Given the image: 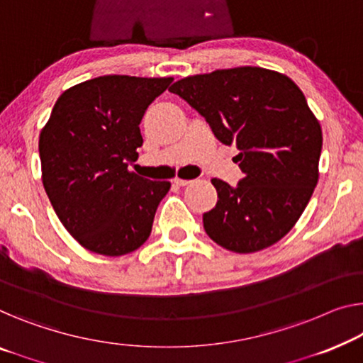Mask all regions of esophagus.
I'll use <instances>...</instances> for the list:
<instances>
[{"instance_id":"1","label":"esophagus","mask_w":363,"mask_h":363,"mask_svg":"<svg viewBox=\"0 0 363 363\" xmlns=\"http://www.w3.org/2000/svg\"><path fill=\"white\" fill-rule=\"evenodd\" d=\"M192 181H189V179H181V177H176L174 179V184L176 186H181V187H184V186H187V184H191Z\"/></svg>"}]
</instances>
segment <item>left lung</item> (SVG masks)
Masks as SVG:
<instances>
[{"label":"left lung","mask_w":363,"mask_h":363,"mask_svg":"<svg viewBox=\"0 0 363 363\" xmlns=\"http://www.w3.org/2000/svg\"><path fill=\"white\" fill-rule=\"evenodd\" d=\"M169 91L205 117L221 143L240 150L238 186L212 179L218 200L203 213L207 235L240 254L282 240L320 177L323 132L301 89L272 69L238 67L182 78Z\"/></svg>","instance_id":"1"}]
</instances>
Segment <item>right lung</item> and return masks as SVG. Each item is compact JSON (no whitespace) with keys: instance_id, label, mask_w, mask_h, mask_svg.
Returning a JSON list of instances; mask_svg holds the SVG:
<instances>
[{"instance_id":"add662e5","label":"right lung","mask_w":363,"mask_h":363,"mask_svg":"<svg viewBox=\"0 0 363 363\" xmlns=\"http://www.w3.org/2000/svg\"><path fill=\"white\" fill-rule=\"evenodd\" d=\"M172 78L107 74L65 91L42 128V182L68 233L86 250L123 256L148 240L171 182L128 171L140 122Z\"/></svg>"}]
</instances>
